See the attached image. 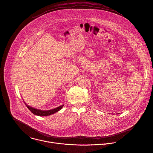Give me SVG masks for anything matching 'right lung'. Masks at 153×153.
Listing matches in <instances>:
<instances>
[{
  "label": "right lung",
  "mask_w": 153,
  "mask_h": 153,
  "mask_svg": "<svg viewBox=\"0 0 153 153\" xmlns=\"http://www.w3.org/2000/svg\"><path fill=\"white\" fill-rule=\"evenodd\" d=\"M25 105L27 106V108L29 109V111L31 112V113H33L35 115L39 116H47L56 113V112H58L59 110H60L64 106V105H62V106H59L56 108L48 110V111H42V110L37 109H35L34 108L30 107L29 106L27 105L26 103H25Z\"/></svg>",
  "instance_id": "1"
}]
</instances>
